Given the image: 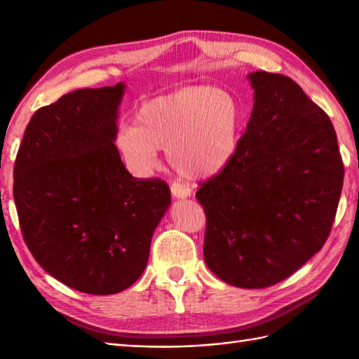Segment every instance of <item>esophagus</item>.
I'll return each mask as SVG.
<instances>
[{
  "mask_svg": "<svg viewBox=\"0 0 359 359\" xmlns=\"http://www.w3.org/2000/svg\"><path fill=\"white\" fill-rule=\"evenodd\" d=\"M171 193H172L175 199H185V197L191 196L193 191H191V188H188L185 185L177 184V182H174V184L171 185Z\"/></svg>",
  "mask_w": 359,
  "mask_h": 359,
  "instance_id": "obj_1",
  "label": "esophagus"
}]
</instances>
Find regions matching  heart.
<instances>
[{
	"mask_svg": "<svg viewBox=\"0 0 359 359\" xmlns=\"http://www.w3.org/2000/svg\"><path fill=\"white\" fill-rule=\"evenodd\" d=\"M245 112L234 94L211 85H194L144 102L135 126H121L116 147L126 166L147 175L156 166L157 149L191 180L215 177L230 165L241 147Z\"/></svg>",
	"mask_w": 359,
	"mask_h": 359,
	"instance_id": "heart-1",
	"label": "heart"
}]
</instances>
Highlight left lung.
I'll list each match as a JSON object with an SVG mask.
<instances>
[{"instance_id":"obj_1","label":"left lung","mask_w":359,"mask_h":359,"mask_svg":"<svg viewBox=\"0 0 359 359\" xmlns=\"http://www.w3.org/2000/svg\"><path fill=\"white\" fill-rule=\"evenodd\" d=\"M248 79L255 106L238 154L196 197L208 269L230 285L264 288L324 247L344 163L332 120L297 83L265 71Z\"/></svg>"}]
</instances>
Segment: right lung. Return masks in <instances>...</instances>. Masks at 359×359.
I'll return each mask as SVG.
<instances>
[{"label": "right lung", "instance_id": "add662e5", "mask_svg": "<svg viewBox=\"0 0 359 359\" xmlns=\"http://www.w3.org/2000/svg\"><path fill=\"white\" fill-rule=\"evenodd\" d=\"M123 85L77 89L30 118L13 199L35 261L67 287L114 294L140 278L171 203L162 179H137L114 140Z\"/></svg>", "mask_w": 359, "mask_h": 359}]
</instances>
